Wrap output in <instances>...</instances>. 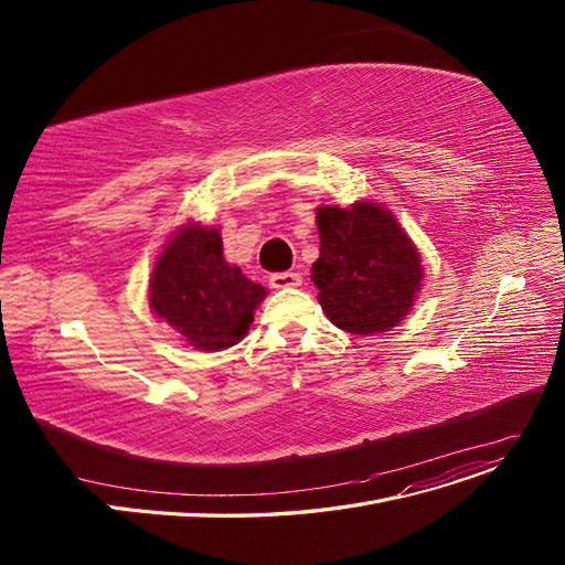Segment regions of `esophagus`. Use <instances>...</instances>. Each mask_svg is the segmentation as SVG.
<instances>
[{"instance_id": "obj_1", "label": "esophagus", "mask_w": 565, "mask_h": 565, "mask_svg": "<svg viewBox=\"0 0 565 565\" xmlns=\"http://www.w3.org/2000/svg\"><path fill=\"white\" fill-rule=\"evenodd\" d=\"M270 286L277 290L298 288V286H302V277L298 273H277L270 277Z\"/></svg>"}]
</instances>
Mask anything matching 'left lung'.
<instances>
[{
    "mask_svg": "<svg viewBox=\"0 0 565 565\" xmlns=\"http://www.w3.org/2000/svg\"><path fill=\"white\" fill-rule=\"evenodd\" d=\"M320 256L311 267L318 302L350 334L390 332L412 311L424 281L417 245L382 203L316 207Z\"/></svg>",
    "mask_w": 565,
    "mask_h": 565,
    "instance_id": "8db88e82",
    "label": "left lung"
}]
</instances>
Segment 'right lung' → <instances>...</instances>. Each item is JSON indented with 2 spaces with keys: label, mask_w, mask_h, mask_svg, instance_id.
I'll list each match as a JSON object with an SVG mask.
<instances>
[{
  "label": "right lung",
  "mask_w": 565,
  "mask_h": 565,
  "mask_svg": "<svg viewBox=\"0 0 565 565\" xmlns=\"http://www.w3.org/2000/svg\"><path fill=\"white\" fill-rule=\"evenodd\" d=\"M265 295L241 267L226 263L220 228L201 222L178 226L148 279L153 313L203 352L241 343Z\"/></svg>",
  "instance_id": "1"
}]
</instances>
